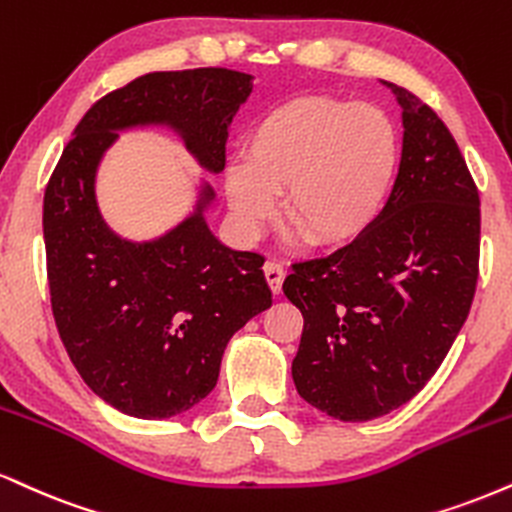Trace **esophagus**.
I'll use <instances>...</instances> for the list:
<instances>
[{
    "mask_svg": "<svg viewBox=\"0 0 512 512\" xmlns=\"http://www.w3.org/2000/svg\"><path fill=\"white\" fill-rule=\"evenodd\" d=\"M264 276H267V283L269 288H272V293L279 295L283 286V276H286V272H283V264L267 262L264 264Z\"/></svg>",
    "mask_w": 512,
    "mask_h": 512,
    "instance_id": "1",
    "label": "esophagus"
}]
</instances>
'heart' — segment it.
<instances>
[{"instance_id":"1","label":"heart","mask_w":512,"mask_h":512,"mask_svg":"<svg viewBox=\"0 0 512 512\" xmlns=\"http://www.w3.org/2000/svg\"><path fill=\"white\" fill-rule=\"evenodd\" d=\"M400 143L372 104L300 97L252 126L243 164L224 169V195L245 236L283 214L322 248L355 243L377 224L393 190Z\"/></svg>"}]
</instances>
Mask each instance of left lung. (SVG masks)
I'll list each match as a JSON object with an SVG mask.
<instances>
[{
    "instance_id": "8db88e82",
    "label": "left lung",
    "mask_w": 512,
    "mask_h": 512,
    "mask_svg": "<svg viewBox=\"0 0 512 512\" xmlns=\"http://www.w3.org/2000/svg\"><path fill=\"white\" fill-rule=\"evenodd\" d=\"M403 109L398 178L377 224L326 257L293 264L283 293L303 312L293 384L343 422H367L424 389L470 312L479 193L434 109L386 83Z\"/></svg>"
}]
</instances>
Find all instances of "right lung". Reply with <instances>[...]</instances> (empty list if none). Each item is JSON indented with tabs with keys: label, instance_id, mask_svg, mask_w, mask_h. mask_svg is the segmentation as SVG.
I'll use <instances>...</instances> for the list:
<instances>
[{
	"label": "right lung",
	"instance_id": "1",
	"mask_svg": "<svg viewBox=\"0 0 512 512\" xmlns=\"http://www.w3.org/2000/svg\"><path fill=\"white\" fill-rule=\"evenodd\" d=\"M252 76L231 69L155 71L88 109L49 178L42 207L52 312L66 353L92 393L140 420H166L217 386L226 343L272 305L264 257L209 231L214 188L159 238H121L97 205V169L131 128H171L209 174Z\"/></svg>",
	"mask_w": 512,
	"mask_h": 512
}]
</instances>
